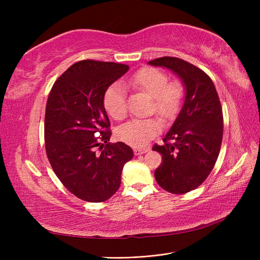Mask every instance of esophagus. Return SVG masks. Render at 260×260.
Here are the masks:
<instances>
[{
  "label": "esophagus",
  "mask_w": 260,
  "mask_h": 260,
  "mask_svg": "<svg viewBox=\"0 0 260 260\" xmlns=\"http://www.w3.org/2000/svg\"><path fill=\"white\" fill-rule=\"evenodd\" d=\"M148 151L147 147H136L133 149V152H135V155H141V154H144Z\"/></svg>",
  "instance_id": "esophagus-1"
}]
</instances>
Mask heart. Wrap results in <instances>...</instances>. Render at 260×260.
Wrapping results in <instances>:
<instances>
[{
    "mask_svg": "<svg viewBox=\"0 0 260 260\" xmlns=\"http://www.w3.org/2000/svg\"><path fill=\"white\" fill-rule=\"evenodd\" d=\"M132 89L152 98L151 111L164 120L175 118L182 106L184 92L177 81L168 82L167 74L154 67H144L133 74L128 81ZM103 104L106 112L115 120H122L127 116L125 91L120 83H113L105 90ZM160 122L155 118L135 119L116 130L118 140L131 146L141 147L148 143L160 132Z\"/></svg>",
    "mask_w": 260,
    "mask_h": 260,
    "instance_id": "b5f03b06",
    "label": "heart"
}]
</instances>
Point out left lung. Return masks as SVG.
Instances as JSON below:
<instances>
[{
    "mask_svg": "<svg viewBox=\"0 0 260 260\" xmlns=\"http://www.w3.org/2000/svg\"><path fill=\"white\" fill-rule=\"evenodd\" d=\"M148 64L172 70L185 85L182 109L164 144L153 146L162 155L155 170L157 183L172 194H184L199 187L217 161L223 136L221 104L210 77L188 61L164 56Z\"/></svg>",
    "mask_w": 260,
    "mask_h": 260,
    "instance_id": "obj_1",
    "label": "left lung"
}]
</instances>
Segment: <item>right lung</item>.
I'll return each mask as SVG.
<instances>
[{
	"mask_svg": "<svg viewBox=\"0 0 260 260\" xmlns=\"http://www.w3.org/2000/svg\"><path fill=\"white\" fill-rule=\"evenodd\" d=\"M128 70V65L113 61H77L49 94L46 155L62 185L82 201L111 199L120 186L123 165L133 157L127 144L108 143L112 130L103 104L105 90Z\"/></svg>",
	"mask_w": 260,
	"mask_h": 260,
	"instance_id": "1",
	"label": "right lung"
}]
</instances>
